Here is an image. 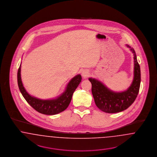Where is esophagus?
<instances>
[{"label": "esophagus", "mask_w": 157, "mask_h": 157, "mask_svg": "<svg viewBox=\"0 0 157 157\" xmlns=\"http://www.w3.org/2000/svg\"><path fill=\"white\" fill-rule=\"evenodd\" d=\"M82 76H83V78H86L88 77V76H89V73H88V72L87 71H83L82 72Z\"/></svg>", "instance_id": "34e87169"}]
</instances>
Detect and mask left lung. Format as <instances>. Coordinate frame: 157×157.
<instances>
[{
  "label": "left lung",
  "mask_w": 157,
  "mask_h": 157,
  "mask_svg": "<svg viewBox=\"0 0 157 157\" xmlns=\"http://www.w3.org/2000/svg\"><path fill=\"white\" fill-rule=\"evenodd\" d=\"M131 49L134 55V78L132 85L127 90L113 92L97 79H89L95 104L104 112L112 113L124 111L133 104L137 97L141 83V70L134 49Z\"/></svg>",
  "instance_id": "obj_1"
}]
</instances>
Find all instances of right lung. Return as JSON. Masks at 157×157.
<instances>
[{"mask_svg":"<svg viewBox=\"0 0 157 157\" xmlns=\"http://www.w3.org/2000/svg\"><path fill=\"white\" fill-rule=\"evenodd\" d=\"M81 80V75H76L68 83L67 90L60 97L55 99L41 100L31 97L24 88L21 77V65L17 71L18 86L23 97L34 109L45 115H55L65 110L71 101L74 91Z\"/></svg>","mask_w":157,"mask_h":157,"instance_id":"right-lung-1","label":"right lung"}]
</instances>
